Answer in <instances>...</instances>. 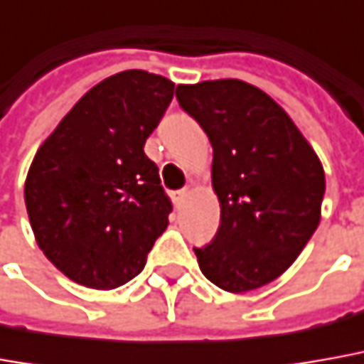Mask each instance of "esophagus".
I'll return each mask as SVG.
<instances>
[{
  "mask_svg": "<svg viewBox=\"0 0 364 364\" xmlns=\"http://www.w3.org/2000/svg\"><path fill=\"white\" fill-rule=\"evenodd\" d=\"M187 197V189H181V191L173 193V201L175 203H183V199Z\"/></svg>",
  "mask_w": 364,
  "mask_h": 364,
  "instance_id": "1",
  "label": "esophagus"
}]
</instances>
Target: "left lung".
<instances>
[{
    "label": "left lung",
    "instance_id": "obj_1",
    "mask_svg": "<svg viewBox=\"0 0 364 364\" xmlns=\"http://www.w3.org/2000/svg\"><path fill=\"white\" fill-rule=\"evenodd\" d=\"M177 101L213 147L221 225L193 249L211 283L245 293L293 265L321 221L325 171L293 119L239 79L177 85Z\"/></svg>",
    "mask_w": 364,
    "mask_h": 364
}]
</instances>
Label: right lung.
<instances>
[{
    "mask_svg": "<svg viewBox=\"0 0 364 364\" xmlns=\"http://www.w3.org/2000/svg\"><path fill=\"white\" fill-rule=\"evenodd\" d=\"M175 83L141 69L103 79L37 149L26 207L39 249L71 281L115 289L137 277L171 201L145 141Z\"/></svg>",
    "mask_w": 364,
    "mask_h": 364,
    "instance_id": "obj_1",
    "label": "right lung"
}]
</instances>
